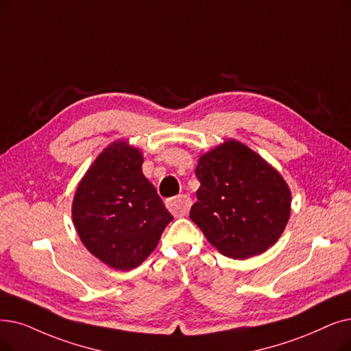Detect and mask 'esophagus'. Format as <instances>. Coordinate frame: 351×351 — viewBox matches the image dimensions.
Masks as SVG:
<instances>
[{
	"label": "esophagus",
	"instance_id": "obj_1",
	"mask_svg": "<svg viewBox=\"0 0 351 351\" xmlns=\"http://www.w3.org/2000/svg\"><path fill=\"white\" fill-rule=\"evenodd\" d=\"M166 205L175 217H185L192 206V201L188 195H178L167 201Z\"/></svg>",
	"mask_w": 351,
	"mask_h": 351
}]
</instances>
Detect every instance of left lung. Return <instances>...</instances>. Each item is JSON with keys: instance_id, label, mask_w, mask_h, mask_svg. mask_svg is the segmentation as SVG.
Instances as JSON below:
<instances>
[{"instance_id": "obj_1", "label": "left lung", "mask_w": 351, "mask_h": 351, "mask_svg": "<svg viewBox=\"0 0 351 351\" xmlns=\"http://www.w3.org/2000/svg\"><path fill=\"white\" fill-rule=\"evenodd\" d=\"M201 182L191 219L222 255L247 260L282 235L291 213V191L261 155L235 139L199 156Z\"/></svg>"}]
</instances>
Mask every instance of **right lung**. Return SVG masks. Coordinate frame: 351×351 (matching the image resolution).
Returning <instances> with one entry per match:
<instances>
[{"mask_svg":"<svg viewBox=\"0 0 351 351\" xmlns=\"http://www.w3.org/2000/svg\"><path fill=\"white\" fill-rule=\"evenodd\" d=\"M142 163L139 147L114 141L91 163L73 197V223L83 245L119 271L139 267L173 219Z\"/></svg>","mask_w":351,"mask_h":351,"instance_id":"1","label":"right lung"}]
</instances>
